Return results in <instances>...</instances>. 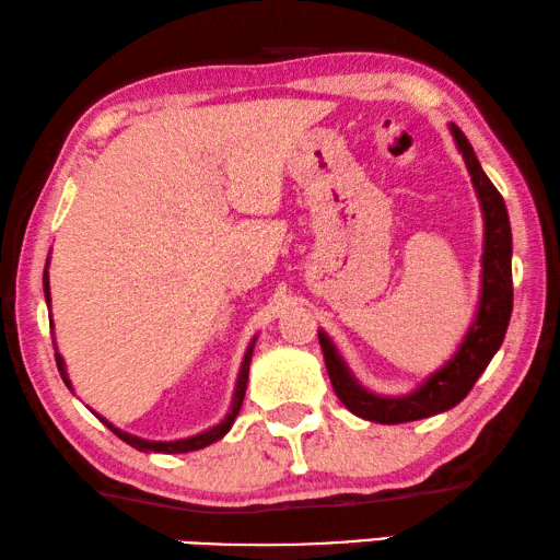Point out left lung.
Returning <instances> with one entry per match:
<instances>
[{
  "mask_svg": "<svg viewBox=\"0 0 560 560\" xmlns=\"http://www.w3.org/2000/svg\"><path fill=\"white\" fill-rule=\"evenodd\" d=\"M457 150L463 152L467 172L472 176V186L477 191L479 206L485 215V253H482V292H479V307L472 327L455 351V357L443 369L430 374L413 394L408 396H376L359 384L351 374L345 359L325 331L319 329V347L325 354L327 374L335 386L337 398L351 413L371 420V423H410V420L430 418L455 408L469 390L475 381L482 376L489 361L502 347L509 317L514 305V285H512V225L502 194L489 182L482 166H479L472 144L467 142L457 125H450Z\"/></svg>",
  "mask_w": 560,
  "mask_h": 560,
  "instance_id": "obj_1",
  "label": "left lung"
}]
</instances>
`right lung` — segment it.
I'll return each mask as SVG.
<instances>
[{"label": "right lung", "instance_id": "add662e5", "mask_svg": "<svg viewBox=\"0 0 560 560\" xmlns=\"http://www.w3.org/2000/svg\"><path fill=\"white\" fill-rule=\"evenodd\" d=\"M48 268V262H46ZM44 295H46V302L51 305V290H48V270H44ZM54 325V322H51ZM253 347H255V339L250 341V347L245 349V357H243V364H241V371H238V381H235V390H233V404H231V410L229 416H225L219 425H213L209 430H203V433L199 435H191V438H182V440H170V443H156V440H144V438H137V435H130V433H122L120 428H115L113 423H107L105 418H101L103 423L113 430V433L125 440L127 445H132L135 450H140V453H166V455H174V453H191V450H201L206 445L215 443V440H221L225 433H229L235 416H238V410L243 406V398H245V386H248V369H250V359H253ZM56 349V345H54ZM56 366L58 371H61V378L63 384L71 388V381H68V374H66V364H63V357L58 354L56 351Z\"/></svg>", "mask_w": 560, "mask_h": 560}]
</instances>
